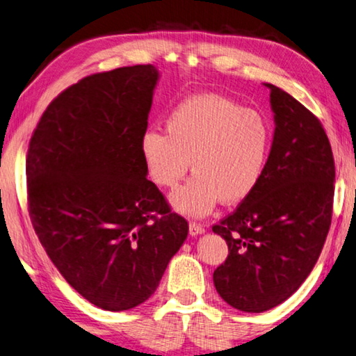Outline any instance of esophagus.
<instances>
[{"instance_id":"34e87169","label":"esophagus","mask_w":356,"mask_h":356,"mask_svg":"<svg viewBox=\"0 0 356 356\" xmlns=\"http://www.w3.org/2000/svg\"><path fill=\"white\" fill-rule=\"evenodd\" d=\"M205 232V227L202 226V224H199V222H189V234L191 235H200V234H204Z\"/></svg>"}]
</instances>
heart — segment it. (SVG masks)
Segmentation results:
<instances>
[{"instance_id":"1","label":"heart","mask_w":356,"mask_h":356,"mask_svg":"<svg viewBox=\"0 0 356 356\" xmlns=\"http://www.w3.org/2000/svg\"><path fill=\"white\" fill-rule=\"evenodd\" d=\"M165 132L149 129L140 151L149 178L175 189V210L186 216H205L218 202L237 204L254 193L270 159L273 130L267 118L231 98L199 94L183 100L168 114Z\"/></svg>"}]
</instances>
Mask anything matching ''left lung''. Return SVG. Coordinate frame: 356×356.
Wrapping results in <instances>:
<instances>
[{
  "instance_id": "8db88e82",
  "label": "left lung",
  "mask_w": 356,
  "mask_h": 356,
  "mask_svg": "<svg viewBox=\"0 0 356 356\" xmlns=\"http://www.w3.org/2000/svg\"><path fill=\"white\" fill-rule=\"evenodd\" d=\"M270 90L273 143L262 181L232 215L213 226L229 256L213 273L234 309L261 314L298 291L331 226L336 168L318 119L280 87Z\"/></svg>"
}]
</instances>
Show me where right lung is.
<instances>
[{"instance_id": "obj_1", "label": "right lung", "mask_w": 356, "mask_h": 356, "mask_svg": "<svg viewBox=\"0 0 356 356\" xmlns=\"http://www.w3.org/2000/svg\"><path fill=\"white\" fill-rule=\"evenodd\" d=\"M159 78L154 65L87 76L47 106L30 140L33 227L65 280L103 310L149 299L189 232L140 151Z\"/></svg>"}]
</instances>
